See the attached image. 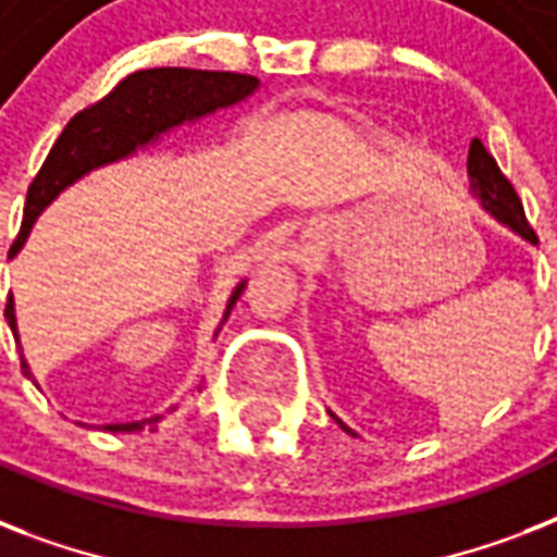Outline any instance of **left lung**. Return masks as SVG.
Instances as JSON below:
<instances>
[{
	"instance_id": "left-lung-1",
	"label": "left lung",
	"mask_w": 557,
	"mask_h": 557,
	"mask_svg": "<svg viewBox=\"0 0 557 557\" xmlns=\"http://www.w3.org/2000/svg\"><path fill=\"white\" fill-rule=\"evenodd\" d=\"M468 178H471V193L476 199L483 201V208L492 213L500 225L511 227L515 234H520L529 243H537L535 231L527 222V213H523V205H520V196L515 193L511 182L500 173L497 161L492 159V152L485 150L483 141L474 138L471 147H468ZM332 419L344 428L347 433H352L347 424L341 422L338 416L332 413ZM356 436V433H352Z\"/></svg>"
}]
</instances>
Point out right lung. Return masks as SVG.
<instances>
[{
    "label": "right lung",
    "mask_w": 557,
    "mask_h": 557,
    "mask_svg": "<svg viewBox=\"0 0 557 557\" xmlns=\"http://www.w3.org/2000/svg\"><path fill=\"white\" fill-rule=\"evenodd\" d=\"M257 86H260V81L251 74L201 72V69H141V72L126 74L107 98L77 112L65 124V129L48 152V159L42 161V168L30 182L25 216H22L16 243L11 245V257L25 245L34 219L77 178L103 168V164L126 159L147 144L159 141L161 135L170 133L173 126L205 117L216 109L234 107L248 95H253ZM243 292L245 280L234 288L222 321H227V314ZM4 318L16 335V314H13L11 297L4 306ZM16 341H20V335H16ZM22 372L30 379L25 358H22ZM159 422L161 416H150L141 422L107 424L103 431L135 433L141 428H156Z\"/></svg>",
    "instance_id": "1"
}]
</instances>
